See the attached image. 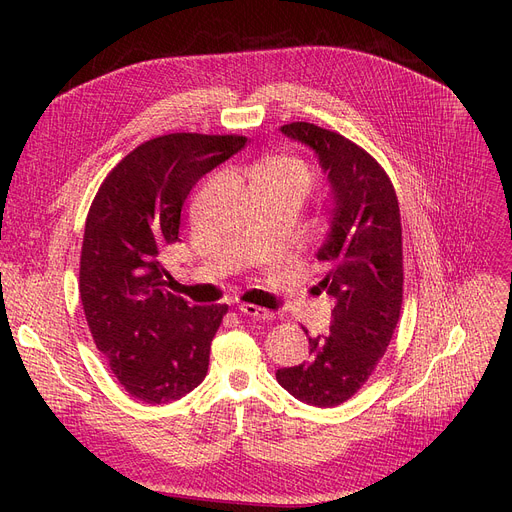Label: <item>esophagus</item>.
<instances>
[{
    "label": "esophagus",
    "instance_id": "1",
    "mask_svg": "<svg viewBox=\"0 0 512 512\" xmlns=\"http://www.w3.org/2000/svg\"><path fill=\"white\" fill-rule=\"evenodd\" d=\"M238 309H240V313H245V315L255 317V319H274V315H276L274 311L265 309V307H257L253 303H240Z\"/></svg>",
    "mask_w": 512,
    "mask_h": 512
}]
</instances>
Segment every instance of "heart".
<instances>
[{
	"mask_svg": "<svg viewBox=\"0 0 512 512\" xmlns=\"http://www.w3.org/2000/svg\"><path fill=\"white\" fill-rule=\"evenodd\" d=\"M251 178L257 186H290L299 188L301 193H309L315 182L311 168L303 159L292 155H278L263 161L253 172Z\"/></svg>",
	"mask_w": 512,
	"mask_h": 512,
	"instance_id": "b5f03b06",
	"label": "heart"
}]
</instances>
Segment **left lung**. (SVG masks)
<instances>
[{
	"mask_svg": "<svg viewBox=\"0 0 512 512\" xmlns=\"http://www.w3.org/2000/svg\"><path fill=\"white\" fill-rule=\"evenodd\" d=\"M282 132L317 153L332 184L334 222L317 253L328 272L317 286L336 305L330 334L309 338V361L278 369L276 380L309 405L336 407L371 378L398 324L400 209L390 176L357 143L311 122L284 124Z\"/></svg>",
	"mask_w": 512,
	"mask_h": 512,
	"instance_id": "obj_1",
	"label": "left lung"
}]
</instances>
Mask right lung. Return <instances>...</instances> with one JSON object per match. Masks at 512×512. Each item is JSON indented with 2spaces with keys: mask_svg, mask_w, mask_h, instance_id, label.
<instances>
[{
  "mask_svg": "<svg viewBox=\"0 0 512 512\" xmlns=\"http://www.w3.org/2000/svg\"><path fill=\"white\" fill-rule=\"evenodd\" d=\"M247 145L240 134L172 132L132 149L91 203L78 288L95 346L124 390L166 405L197 388L228 305H188L159 257L201 176Z\"/></svg>",
  "mask_w": 512,
  "mask_h": 512,
  "instance_id": "1",
  "label": "right lung"
}]
</instances>
